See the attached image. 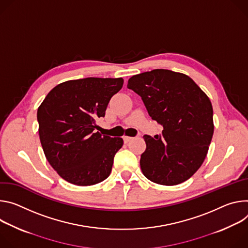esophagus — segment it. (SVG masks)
<instances>
[{"mask_svg":"<svg viewBox=\"0 0 248 248\" xmlns=\"http://www.w3.org/2000/svg\"><path fill=\"white\" fill-rule=\"evenodd\" d=\"M123 140H124V143H128L130 140H132V137L124 136V137H123Z\"/></svg>","mask_w":248,"mask_h":248,"instance_id":"34e87169","label":"esophagus"}]
</instances>
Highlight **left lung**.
Returning <instances> with one entry per match:
<instances>
[{
    "mask_svg": "<svg viewBox=\"0 0 248 248\" xmlns=\"http://www.w3.org/2000/svg\"><path fill=\"white\" fill-rule=\"evenodd\" d=\"M127 88L142 97L149 115L163 127L155 139L144 136V175L161 185L186 181L202 166L212 141L209 97L188 76L164 69L133 76Z\"/></svg>",
    "mask_w": 248,
    "mask_h": 248,
    "instance_id": "obj_1",
    "label": "left lung"
}]
</instances>
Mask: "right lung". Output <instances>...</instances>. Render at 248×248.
<instances>
[{"instance_id":"1","label":"right lung","mask_w":248,"mask_h":248,"mask_svg":"<svg viewBox=\"0 0 248 248\" xmlns=\"http://www.w3.org/2000/svg\"><path fill=\"white\" fill-rule=\"evenodd\" d=\"M123 78H86L55 87L37 110L39 138L51 167L66 181L88 186L106 179L122 138L101 135L95 121L104 117Z\"/></svg>"}]
</instances>
